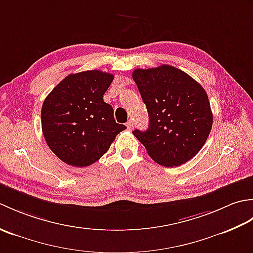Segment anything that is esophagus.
Listing matches in <instances>:
<instances>
[{
  "instance_id": "esophagus-1",
  "label": "esophagus",
  "mask_w": 253,
  "mask_h": 253,
  "mask_svg": "<svg viewBox=\"0 0 253 253\" xmlns=\"http://www.w3.org/2000/svg\"><path fill=\"white\" fill-rule=\"evenodd\" d=\"M126 126H127V129L128 130H132L133 129V122L132 121H128L127 123H126Z\"/></svg>"
}]
</instances>
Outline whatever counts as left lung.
<instances>
[{
  "instance_id": "obj_1",
  "label": "left lung",
  "mask_w": 253,
  "mask_h": 253,
  "mask_svg": "<svg viewBox=\"0 0 253 253\" xmlns=\"http://www.w3.org/2000/svg\"><path fill=\"white\" fill-rule=\"evenodd\" d=\"M132 78L149 114L148 129L132 133L158 164L174 168L188 162L204 146L212 128L206 90L170 65L135 69Z\"/></svg>"
}]
</instances>
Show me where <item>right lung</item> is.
<instances>
[{"label": "right lung", "instance_id": "1", "mask_svg": "<svg viewBox=\"0 0 253 253\" xmlns=\"http://www.w3.org/2000/svg\"><path fill=\"white\" fill-rule=\"evenodd\" d=\"M114 76L101 71L71 74L46 96L41 109L47 146L64 163L85 168L110 149L126 126L114 120L103 94Z\"/></svg>", "mask_w": 253, "mask_h": 253}]
</instances>
